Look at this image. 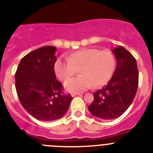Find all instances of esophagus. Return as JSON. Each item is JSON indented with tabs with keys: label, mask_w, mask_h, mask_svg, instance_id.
I'll list each match as a JSON object with an SVG mask.
<instances>
[{
	"label": "esophagus",
	"mask_w": 153,
	"mask_h": 153,
	"mask_svg": "<svg viewBox=\"0 0 153 153\" xmlns=\"http://www.w3.org/2000/svg\"><path fill=\"white\" fill-rule=\"evenodd\" d=\"M71 95H72V97H74L78 96V95H81V94H80V93H72V94H71Z\"/></svg>",
	"instance_id": "esophagus-1"
}]
</instances>
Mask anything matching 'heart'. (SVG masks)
Segmentation results:
<instances>
[{
	"label": "heart",
	"instance_id": "b5f03b06",
	"mask_svg": "<svg viewBox=\"0 0 153 153\" xmlns=\"http://www.w3.org/2000/svg\"><path fill=\"white\" fill-rule=\"evenodd\" d=\"M115 68V58L109 50L85 48L72 53L67 59L59 58L53 65L54 72L59 80L66 81L74 75H81L65 84L71 91L103 86L112 78Z\"/></svg>",
	"mask_w": 153,
	"mask_h": 153
}]
</instances>
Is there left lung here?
<instances>
[{
	"mask_svg": "<svg viewBox=\"0 0 153 153\" xmlns=\"http://www.w3.org/2000/svg\"><path fill=\"white\" fill-rule=\"evenodd\" d=\"M112 52L117 61L113 76L105 87L94 93V101L88 106L94 116L103 120L121 116L131 105L138 88L139 72L134 57L122 46Z\"/></svg>",
	"mask_w": 153,
	"mask_h": 153,
	"instance_id": "obj_1",
	"label": "left lung"
}]
</instances>
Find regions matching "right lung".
<instances>
[{"label": "right lung", "instance_id": "1", "mask_svg": "<svg viewBox=\"0 0 153 153\" xmlns=\"http://www.w3.org/2000/svg\"><path fill=\"white\" fill-rule=\"evenodd\" d=\"M56 51L55 47L45 46L31 51L21 59L15 74L21 104L31 116L44 122L62 118L72 100L56 79Z\"/></svg>", "mask_w": 153, "mask_h": 153}]
</instances>
